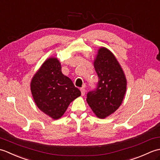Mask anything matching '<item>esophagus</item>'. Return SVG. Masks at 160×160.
Segmentation results:
<instances>
[{"mask_svg": "<svg viewBox=\"0 0 160 160\" xmlns=\"http://www.w3.org/2000/svg\"><path fill=\"white\" fill-rule=\"evenodd\" d=\"M80 91H81V95H82V96H84V95L85 94V89H84V88H80Z\"/></svg>", "mask_w": 160, "mask_h": 160, "instance_id": "34e87169", "label": "esophagus"}]
</instances>
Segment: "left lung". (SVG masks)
<instances>
[{"mask_svg": "<svg viewBox=\"0 0 160 160\" xmlns=\"http://www.w3.org/2000/svg\"><path fill=\"white\" fill-rule=\"evenodd\" d=\"M94 67L98 76L95 89L87 94L89 107L99 118L114 113L122 104L127 89V80L123 71L109 50H98Z\"/></svg>", "mask_w": 160, "mask_h": 160, "instance_id": "8db88e82", "label": "left lung"}]
</instances>
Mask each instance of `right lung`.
Instances as JSON below:
<instances>
[{
	"instance_id": "1",
	"label": "right lung",
	"mask_w": 160,
	"mask_h": 160,
	"mask_svg": "<svg viewBox=\"0 0 160 160\" xmlns=\"http://www.w3.org/2000/svg\"><path fill=\"white\" fill-rule=\"evenodd\" d=\"M31 91L39 109L54 120L62 116L71 102L81 95L70 78L62 74L56 58L47 60L34 75Z\"/></svg>"
}]
</instances>
